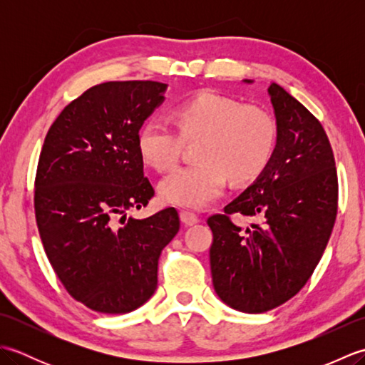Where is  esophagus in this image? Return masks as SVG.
I'll list each match as a JSON object with an SVG mask.
<instances>
[{
	"mask_svg": "<svg viewBox=\"0 0 365 365\" xmlns=\"http://www.w3.org/2000/svg\"><path fill=\"white\" fill-rule=\"evenodd\" d=\"M180 220H182V222L185 224V226H192V224L199 222V216L196 213H192V212L182 210L180 212Z\"/></svg>",
	"mask_w": 365,
	"mask_h": 365,
	"instance_id": "obj_1",
	"label": "esophagus"
}]
</instances>
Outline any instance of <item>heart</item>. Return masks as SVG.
Segmentation results:
<instances>
[{"instance_id":"b5f03b06","label":"heart","mask_w":365,"mask_h":365,"mask_svg":"<svg viewBox=\"0 0 365 365\" xmlns=\"http://www.w3.org/2000/svg\"><path fill=\"white\" fill-rule=\"evenodd\" d=\"M175 119L178 130L152 118L138 133L139 153L157 170L177 165L185 141H199L195 150L199 161L161 180L160 196L168 204L202 208L221 195L229 177L234 183L251 182L274 155L277 125L263 106L204 91L178 105Z\"/></svg>"}]
</instances>
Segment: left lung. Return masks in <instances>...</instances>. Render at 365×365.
Segmentation results:
<instances>
[{"label": "left lung", "instance_id": "8db88e82", "mask_svg": "<svg viewBox=\"0 0 365 365\" xmlns=\"http://www.w3.org/2000/svg\"><path fill=\"white\" fill-rule=\"evenodd\" d=\"M268 94L277 125L273 158L222 215L207 220L215 292L247 314L271 311L306 285L337 216V170L327 131L279 84ZM237 212L259 222L242 231L230 218Z\"/></svg>", "mask_w": 365, "mask_h": 365}]
</instances>
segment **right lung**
I'll list each match as a JSON object with an SVG mask.
<instances>
[{
	"label": "right lung",
	"mask_w": 365,
	"mask_h": 365,
	"mask_svg": "<svg viewBox=\"0 0 365 365\" xmlns=\"http://www.w3.org/2000/svg\"><path fill=\"white\" fill-rule=\"evenodd\" d=\"M165 91L138 80L92 86L61 111L38 157L34 212L45 254L68 294L100 314H127L152 297L160 254L180 229L174 207L127 216L155 195L138 133Z\"/></svg>",
	"instance_id": "obj_1"
}]
</instances>
